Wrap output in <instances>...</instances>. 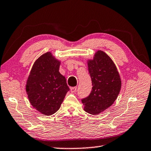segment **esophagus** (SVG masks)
I'll return each mask as SVG.
<instances>
[{
    "mask_svg": "<svg viewBox=\"0 0 151 151\" xmlns=\"http://www.w3.org/2000/svg\"><path fill=\"white\" fill-rule=\"evenodd\" d=\"M76 89H77V87H76V86H74V87H71V88H70L71 93H75V92L76 91Z\"/></svg>",
    "mask_w": 151,
    "mask_h": 151,
    "instance_id": "34e87169",
    "label": "esophagus"
}]
</instances>
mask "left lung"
<instances>
[{"mask_svg": "<svg viewBox=\"0 0 151 151\" xmlns=\"http://www.w3.org/2000/svg\"><path fill=\"white\" fill-rule=\"evenodd\" d=\"M88 69L93 87L82 103L86 112L98 114L115 101L121 91V81L113 61L102 50L97 51L93 59L88 60Z\"/></svg>", "mask_w": 151, "mask_h": 151, "instance_id": "8db88e82", "label": "left lung"}]
</instances>
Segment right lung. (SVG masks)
Wrapping results in <instances>:
<instances>
[{"label": "right lung", "mask_w": 151, "mask_h": 151, "mask_svg": "<svg viewBox=\"0 0 151 151\" xmlns=\"http://www.w3.org/2000/svg\"><path fill=\"white\" fill-rule=\"evenodd\" d=\"M60 64L52 53L46 52L35 61L27 79L26 91L30 103L45 115L55 113L70 90L65 77L59 73Z\"/></svg>", "instance_id": "obj_1"}]
</instances>
